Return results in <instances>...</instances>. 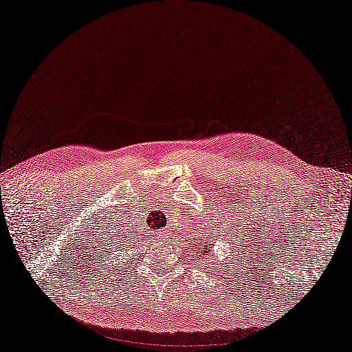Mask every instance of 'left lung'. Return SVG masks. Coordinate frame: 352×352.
Returning a JSON list of instances; mask_svg holds the SVG:
<instances>
[{
	"label": "left lung",
	"mask_w": 352,
	"mask_h": 352,
	"mask_svg": "<svg viewBox=\"0 0 352 352\" xmlns=\"http://www.w3.org/2000/svg\"><path fill=\"white\" fill-rule=\"evenodd\" d=\"M237 226H239V224H237ZM240 226H241V224H240ZM232 228H234V226H232V224H230V229H232ZM240 232H241V234H237L239 237H243V232H245L243 228H240ZM210 239H214V235H212V234H210ZM215 240H217V239H215ZM232 241H234V240H230L229 245H232ZM232 248H234V246H232ZM192 251L197 252V254H198L201 258H203V261H206V258H209V256H210V245L203 243V241H201V240L198 239V240H195V243H193V246H192Z\"/></svg>",
	"instance_id": "left-lung-1"
}]
</instances>
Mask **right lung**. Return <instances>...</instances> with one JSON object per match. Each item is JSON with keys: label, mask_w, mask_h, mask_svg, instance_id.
<instances>
[{"label": "right lung", "mask_w": 352, "mask_h": 352, "mask_svg": "<svg viewBox=\"0 0 352 352\" xmlns=\"http://www.w3.org/2000/svg\"><path fill=\"white\" fill-rule=\"evenodd\" d=\"M115 230H117V229H115ZM135 234H137V230L135 229L132 230L131 228L129 229L126 228V229H122V230H117V234H113L115 237L113 239L111 237V246L115 248V252H117V256L118 254H122L123 257L129 256L128 252H131L132 250H134V246L137 245ZM113 248H112V250H113Z\"/></svg>", "instance_id": "1"}]
</instances>
